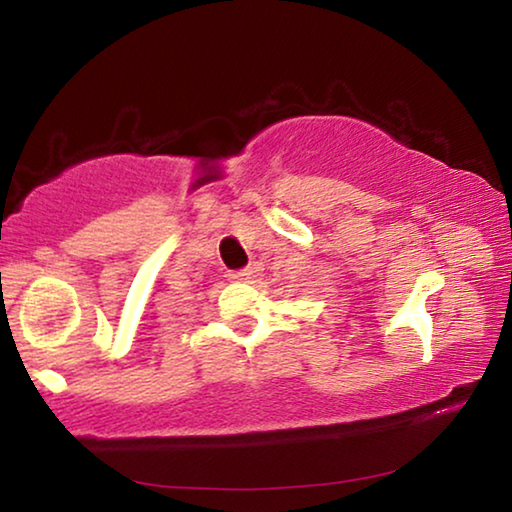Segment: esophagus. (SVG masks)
<instances>
[{"mask_svg":"<svg viewBox=\"0 0 512 512\" xmlns=\"http://www.w3.org/2000/svg\"><path fill=\"white\" fill-rule=\"evenodd\" d=\"M250 275H253V271H250V268H244V271H232V273H230V277H232V280H235V282H248Z\"/></svg>","mask_w":512,"mask_h":512,"instance_id":"1","label":"esophagus"}]
</instances>
